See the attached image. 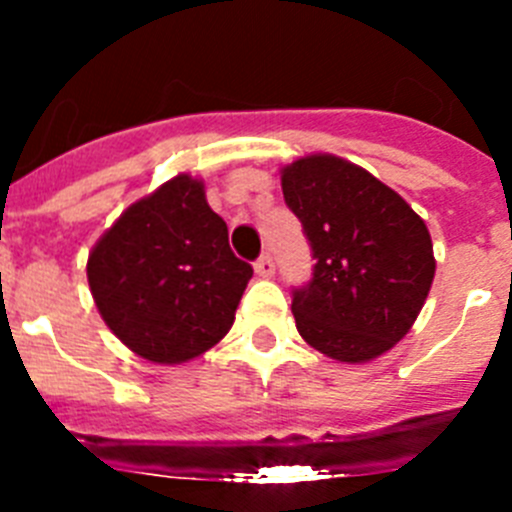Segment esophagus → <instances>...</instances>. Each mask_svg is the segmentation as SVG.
<instances>
[{
  "label": "esophagus",
  "instance_id": "obj_1",
  "mask_svg": "<svg viewBox=\"0 0 512 512\" xmlns=\"http://www.w3.org/2000/svg\"><path fill=\"white\" fill-rule=\"evenodd\" d=\"M253 266H256L259 277H274V259H271V253H261L259 261Z\"/></svg>",
  "mask_w": 512,
  "mask_h": 512
}]
</instances>
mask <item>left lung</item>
Returning a JSON list of instances; mask_svg holds the SVG:
<instances>
[{"instance_id":"1","label":"left lung","mask_w":512,"mask_h":512,"mask_svg":"<svg viewBox=\"0 0 512 512\" xmlns=\"http://www.w3.org/2000/svg\"><path fill=\"white\" fill-rule=\"evenodd\" d=\"M282 192L315 259L310 282L292 289L300 336L348 364L390 351L436 274L423 220L369 171L328 153L284 166Z\"/></svg>"}]
</instances>
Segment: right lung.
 <instances>
[{"label": "right lung", "mask_w": 512, "mask_h": 512, "mask_svg": "<svg viewBox=\"0 0 512 512\" xmlns=\"http://www.w3.org/2000/svg\"><path fill=\"white\" fill-rule=\"evenodd\" d=\"M87 277L99 315L130 351L179 364L228 333L253 266L230 251L202 182L179 174L117 217L89 253Z\"/></svg>", "instance_id": "obj_1"}]
</instances>
